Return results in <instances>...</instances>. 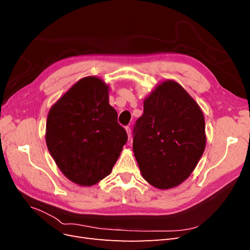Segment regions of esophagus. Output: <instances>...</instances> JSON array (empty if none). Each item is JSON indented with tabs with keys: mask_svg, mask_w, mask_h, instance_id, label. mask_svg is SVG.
Returning <instances> with one entry per match:
<instances>
[{
	"mask_svg": "<svg viewBox=\"0 0 250 250\" xmlns=\"http://www.w3.org/2000/svg\"><path fill=\"white\" fill-rule=\"evenodd\" d=\"M125 129H126L127 134H128V139L130 140V138H131V130H130V127H129V126H126V127H125Z\"/></svg>",
	"mask_w": 250,
	"mask_h": 250,
	"instance_id": "1",
	"label": "esophagus"
}]
</instances>
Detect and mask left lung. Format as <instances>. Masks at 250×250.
Listing matches in <instances>:
<instances>
[{
	"label": "left lung",
	"instance_id": "left-lung-1",
	"mask_svg": "<svg viewBox=\"0 0 250 250\" xmlns=\"http://www.w3.org/2000/svg\"><path fill=\"white\" fill-rule=\"evenodd\" d=\"M133 152L142 175L157 188L186 180L206 148V124L198 104L175 81H165L144 101L133 126Z\"/></svg>",
	"mask_w": 250,
	"mask_h": 250
}]
</instances>
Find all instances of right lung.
<instances>
[{"instance_id":"right-lung-1","label":"right lung","mask_w":250,"mask_h":250,"mask_svg":"<svg viewBox=\"0 0 250 250\" xmlns=\"http://www.w3.org/2000/svg\"><path fill=\"white\" fill-rule=\"evenodd\" d=\"M108 86L97 77L74 84L53 105L46 143L58 168L73 183L93 186L106 177L127 142Z\"/></svg>"}]
</instances>
